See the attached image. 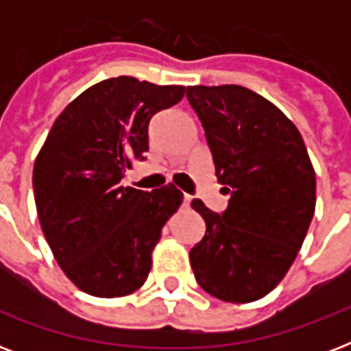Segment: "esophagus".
Listing matches in <instances>:
<instances>
[{"mask_svg":"<svg viewBox=\"0 0 351 351\" xmlns=\"http://www.w3.org/2000/svg\"><path fill=\"white\" fill-rule=\"evenodd\" d=\"M191 204V197L189 195H184V206H189Z\"/></svg>","mask_w":351,"mask_h":351,"instance_id":"obj_1","label":"esophagus"}]
</instances>
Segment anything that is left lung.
Returning a JSON list of instances; mask_svg holds the SVG:
<instances>
[{"label":"left lung","mask_w":351,"mask_h":351,"mask_svg":"<svg viewBox=\"0 0 351 351\" xmlns=\"http://www.w3.org/2000/svg\"><path fill=\"white\" fill-rule=\"evenodd\" d=\"M202 123L215 175L230 195L189 251L204 291L224 302L262 299L293 264L315 213V171L299 129L271 101L240 85L187 87Z\"/></svg>","instance_id":"1"}]
</instances>
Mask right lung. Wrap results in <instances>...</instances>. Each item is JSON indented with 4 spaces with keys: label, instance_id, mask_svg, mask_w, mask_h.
<instances>
[{
    "label": "right lung",
    "instance_id": "obj_1",
    "mask_svg": "<svg viewBox=\"0 0 351 351\" xmlns=\"http://www.w3.org/2000/svg\"><path fill=\"white\" fill-rule=\"evenodd\" d=\"M182 85L104 80L56 118L32 173L43 234L63 273L95 297L136 291L162 228L180 208L173 184L151 193L120 184L145 160L149 121L184 98Z\"/></svg>",
    "mask_w": 351,
    "mask_h": 351
}]
</instances>
